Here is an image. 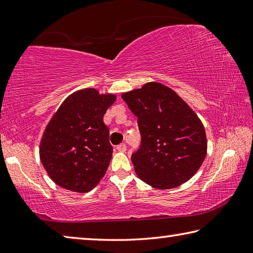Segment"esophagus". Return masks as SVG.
<instances>
[{
  "instance_id": "34e87169",
  "label": "esophagus",
  "mask_w": 253,
  "mask_h": 253,
  "mask_svg": "<svg viewBox=\"0 0 253 253\" xmlns=\"http://www.w3.org/2000/svg\"><path fill=\"white\" fill-rule=\"evenodd\" d=\"M119 152H125L126 151V148H127V146H126V144L125 143H122V144H119V145H117V147H116Z\"/></svg>"
}]
</instances>
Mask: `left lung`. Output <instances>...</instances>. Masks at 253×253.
<instances>
[{
    "instance_id": "obj_1",
    "label": "left lung",
    "mask_w": 253,
    "mask_h": 253,
    "mask_svg": "<svg viewBox=\"0 0 253 253\" xmlns=\"http://www.w3.org/2000/svg\"><path fill=\"white\" fill-rule=\"evenodd\" d=\"M122 98L137 117L142 138L131 154L138 177L161 190L187 182L207 155L205 130L194 111L158 83L144 84Z\"/></svg>"
}]
</instances>
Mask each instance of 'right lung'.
I'll list each match as a JSON object with an SVG mask.
<instances>
[{
	"instance_id": "right-lung-1",
	"label": "right lung",
	"mask_w": 253,
	"mask_h": 253,
	"mask_svg": "<svg viewBox=\"0 0 253 253\" xmlns=\"http://www.w3.org/2000/svg\"><path fill=\"white\" fill-rule=\"evenodd\" d=\"M115 99L84 89L68 97L53 115L42 136L40 160L59 186L84 193L105 175L113 146L102 118Z\"/></svg>"
}]
</instances>
